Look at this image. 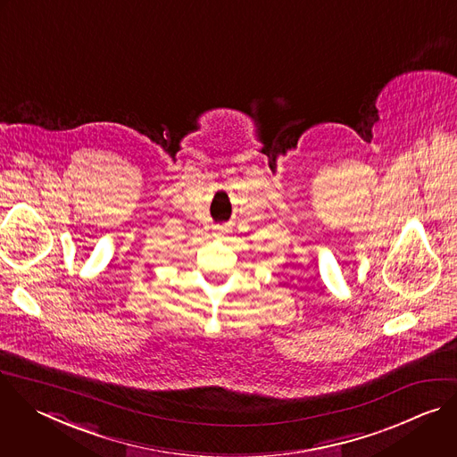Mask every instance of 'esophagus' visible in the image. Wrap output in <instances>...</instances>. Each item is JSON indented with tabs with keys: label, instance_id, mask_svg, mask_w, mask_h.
I'll return each instance as SVG.
<instances>
[{
	"label": "esophagus",
	"instance_id": "esophagus-1",
	"mask_svg": "<svg viewBox=\"0 0 457 457\" xmlns=\"http://www.w3.org/2000/svg\"><path fill=\"white\" fill-rule=\"evenodd\" d=\"M225 230H223V227H214V236H221Z\"/></svg>",
	"mask_w": 457,
	"mask_h": 457
}]
</instances>
